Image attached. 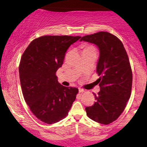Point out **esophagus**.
I'll list each match as a JSON object with an SVG mask.
<instances>
[{
	"label": "esophagus",
	"instance_id": "34e87169",
	"mask_svg": "<svg viewBox=\"0 0 147 147\" xmlns=\"http://www.w3.org/2000/svg\"><path fill=\"white\" fill-rule=\"evenodd\" d=\"M79 92L80 93H83L85 92V90H83V89H82V88H79Z\"/></svg>",
	"mask_w": 147,
	"mask_h": 147
}]
</instances>
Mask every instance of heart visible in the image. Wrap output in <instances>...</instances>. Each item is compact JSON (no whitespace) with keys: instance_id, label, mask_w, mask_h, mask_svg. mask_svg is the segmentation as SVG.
<instances>
[{"instance_id":"b5f03b06","label":"heart","mask_w":147,"mask_h":147,"mask_svg":"<svg viewBox=\"0 0 147 147\" xmlns=\"http://www.w3.org/2000/svg\"><path fill=\"white\" fill-rule=\"evenodd\" d=\"M85 50H95V49L92 45H86L85 47Z\"/></svg>"}]
</instances>
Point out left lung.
I'll return each instance as SVG.
<instances>
[{
    "label": "left lung",
    "mask_w": 147,
    "mask_h": 147,
    "mask_svg": "<svg viewBox=\"0 0 147 147\" xmlns=\"http://www.w3.org/2000/svg\"><path fill=\"white\" fill-rule=\"evenodd\" d=\"M82 40L96 45L100 50L96 72L100 91L94 94L95 103L85 111L91 119L108 125L123 113L130 98L132 72L129 57L122 42L109 32L86 35Z\"/></svg>",
    "instance_id": "1"
}]
</instances>
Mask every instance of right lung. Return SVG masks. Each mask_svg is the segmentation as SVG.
<instances>
[{"label": "right lung", "instance_id": "obj_1", "mask_svg": "<svg viewBox=\"0 0 147 147\" xmlns=\"http://www.w3.org/2000/svg\"><path fill=\"white\" fill-rule=\"evenodd\" d=\"M81 36H42L30 43L21 57L19 72L22 94L36 118L53 124L66 117L79 90L58 83L55 72L67 49Z\"/></svg>", "mask_w": 147, "mask_h": 147}]
</instances>
